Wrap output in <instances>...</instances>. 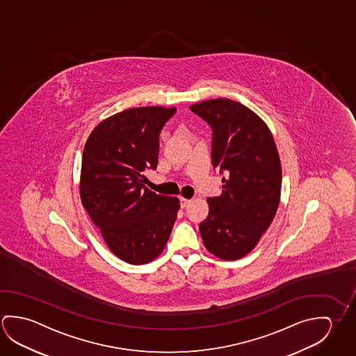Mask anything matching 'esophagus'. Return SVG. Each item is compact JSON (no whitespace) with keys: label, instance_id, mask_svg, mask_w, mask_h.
<instances>
[{"label":"esophagus","instance_id":"1","mask_svg":"<svg viewBox=\"0 0 356 356\" xmlns=\"http://www.w3.org/2000/svg\"><path fill=\"white\" fill-rule=\"evenodd\" d=\"M191 202V200H188V198L180 197V206L181 209H185L187 204Z\"/></svg>","mask_w":356,"mask_h":356}]
</instances>
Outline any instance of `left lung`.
Listing matches in <instances>:
<instances>
[{
    "label": "left lung",
    "instance_id": "1",
    "mask_svg": "<svg viewBox=\"0 0 356 356\" xmlns=\"http://www.w3.org/2000/svg\"><path fill=\"white\" fill-rule=\"evenodd\" d=\"M190 109L212 128V165L226 174L221 195L207 198L210 211L200 234L212 254L239 259L256 247L278 210L282 166L273 135L234 100H206Z\"/></svg>",
    "mask_w": 356,
    "mask_h": 356
}]
</instances>
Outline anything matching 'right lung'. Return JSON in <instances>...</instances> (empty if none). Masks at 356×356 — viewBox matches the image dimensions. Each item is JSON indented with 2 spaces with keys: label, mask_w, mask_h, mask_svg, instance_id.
I'll return each mask as SVG.
<instances>
[{
  "label": "right lung",
  "mask_w": 356,
  "mask_h": 356,
  "mask_svg": "<svg viewBox=\"0 0 356 356\" xmlns=\"http://www.w3.org/2000/svg\"><path fill=\"white\" fill-rule=\"evenodd\" d=\"M176 108L120 111L97 125L82 158L81 200L105 243L130 264L152 262L168 243L180 201L145 186L156 169L159 135Z\"/></svg>",
  "instance_id": "right-lung-1"
}]
</instances>
